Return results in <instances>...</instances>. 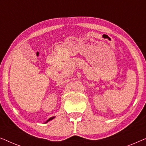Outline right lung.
I'll return each instance as SVG.
<instances>
[{
	"instance_id": "right-lung-1",
	"label": "right lung",
	"mask_w": 146,
	"mask_h": 146,
	"mask_svg": "<svg viewBox=\"0 0 146 146\" xmlns=\"http://www.w3.org/2000/svg\"><path fill=\"white\" fill-rule=\"evenodd\" d=\"M53 118H54V117H50V118L48 119V120H47V121H46V122H48V121H50V120H51V119H52Z\"/></svg>"
}]
</instances>
